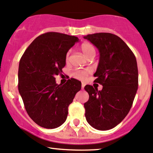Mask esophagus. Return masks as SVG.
<instances>
[{
	"mask_svg": "<svg viewBox=\"0 0 153 153\" xmlns=\"http://www.w3.org/2000/svg\"><path fill=\"white\" fill-rule=\"evenodd\" d=\"M85 84L84 83V82H82V85H81L82 89H83V88H84V87H85Z\"/></svg>",
	"mask_w": 153,
	"mask_h": 153,
	"instance_id": "obj_1",
	"label": "esophagus"
}]
</instances>
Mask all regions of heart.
I'll list each match as a JSON object with an SVG mask.
<instances>
[{"mask_svg": "<svg viewBox=\"0 0 153 153\" xmlns=\"http://www.w3.org/2000/svg\"><path fill=\"white\" fill-rule=\"evenodd\" d=\"M80 50L82 52V53L85 54V56L88 58L89 57L92 55H95L96 53V50H95L94 47L91 45V43L88 42H83L80 45ZM70 52H68L66 54L65 59L66 60H68L69 59ZM91 70L86 69V70H78V71H75L74 73H73V77L75 78L79 79V80H85L87 78L88 75L91 73Z\"/></svg>", "mask_w": 153, "mask_h": 153, "instance_id": "b5f03b06", "label": "heart"}]
</instances>
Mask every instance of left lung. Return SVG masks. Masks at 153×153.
Wrapping results in <instances>:
<instances>
[{
    "mask_svg": "<svg viewBox=\"0 0 153 153\" xmlns=\"http://www.w3.org/2000/svg\"><path fill=\"white\" fill-rule=\"evenodd\" d=\"M84 38L99 50L100 59L94 76L101 91L85 85L89 99L84 103L85 118L91 127L108 130L128 114L138 88L136 57L127 44L111 33H96Z\"/></svg>",
    "mask_w": 153,
    "mask_h": 153,
    "instance_id": "left-lung-1",
    "label": "left lung"
}]
</instances>
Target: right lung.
Returning <instances> with one entry per match:
<instances>
[{
  "label": "right lung",
  "instance_id": "1",
  "mask_svg": "<svg viewBox=\"0 0 153 153\" xmlns=\"http://www.w3.org/2000/svg\"><path fill=\"white\" fill-rule=\"evenodd\" d=\"M78 38L47 32L27 47L19 62V91L30 118L40 127L54 129L65 122L68 106L81 89V82L71 78L57 85L56 75L65 65L67 52Z\"/></svg>",
  "mask_w": 153,
  "mask_h": 153
}]
</instances>
